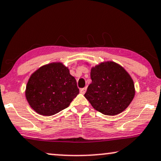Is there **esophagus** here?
Instances as JSON below:
<instances>
[{"mask_svg":"<svg viewBox=\"0 0 161 161\" xmlns=\"http://www.w3.org/2000/svg\"><path fill=\"white\" fill-rule=\"evenodd\" d=\"M86 87H85V88H80V92L81 93V94H84L85 93H86Z\"/></svg>","mask_w":161,"mask_h":161,"instance_id":"esophagus-1","label":"esophagus"}]
</instances>
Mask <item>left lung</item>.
Segmentation results:
<instances>
[{
	"label": "left lung",
	"mask_w": 161,
	"mask_h": 161,
	"mask_svg": "<svg viewBox=\"0 0 161 161\" xmlns=\"http://www.w3.org/2000/svg\"><path fill=\"white\" fill-rule=\"evenodd\" d=\"M92 82L84 94L93 108L107 115H118L128 108L135 90L129 74L120 65L107 62L92 67Z\"/></svg>",
	"instance_id": "obj_1"
}]
</instances>
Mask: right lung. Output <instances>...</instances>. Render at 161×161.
Listing matches in <instances>:
<instances>
[{
	"label": "right lung",
	"mask_w": 161,
	"mask_h": 161,
	"mask_svg": "<svg viewBox=\"0 0 161 161\" xmlns=\"http://www.w3.org/2000/svg\"><path fill=\"white\" fill-rule=\"evenodd\" d=\"M78 94L76 80L62 63L40 67L30 76L25 92L30 107L46 116L67 108Z\"/></svg>",
	"instance_id": "obj_1"
}]
</instances>
